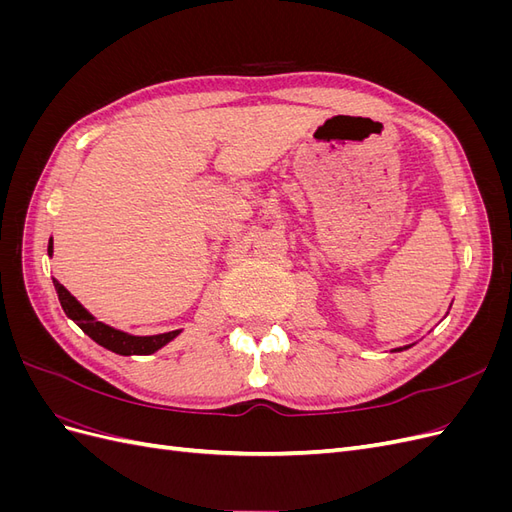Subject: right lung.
Wrapping results in <instances>:
<instances>
[{
  "mask_svg": "<svg viewBox=\"0 0 512 512\" xmlns=\"http://www.w3.org/2000/svg\"><path fill=\"white\" fill-rule=\"evenodd\" d=\"M49 254H53V239L49 241ZM53 284H55L59 303H61V307H64L66 316L72 318L83 329V333H87L96 344L104 346L106 350H113L117 354H126V356L128 354H151V352L160 350L162 346H166L170 339H175L179 335V331H170V333L149 335V337H136L130 333L117 331L91 316L87 309L79 301H76L57 280H53Z\"/></svg>",
  "mask_w": 512,
  "mask_h": 512,
  "instance_id": "obj_1",
  "label": "right lung"
}]
</instances>
